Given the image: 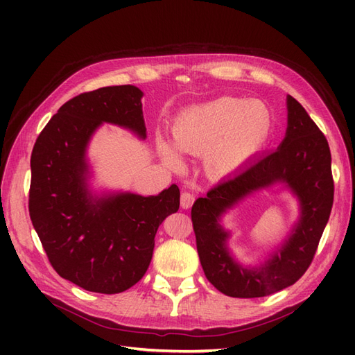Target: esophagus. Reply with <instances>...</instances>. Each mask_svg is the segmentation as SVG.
Here are the masks:
<instances>
[{
	"mask_svg": "<svg viewBox=\"0 0 355 355\" xmlns=\"http://www.w3.org/2000/svg\"><path fill=\"white\" fill-rule=\"evenodd\" d=\"M194 200H196V196L192 194V192L184 191L180 194V206L184 207V209H189L192 204H194Z\"/></svg>",
	"mask_w": 355,
	"mask_h": 355,
	"instance_id": "esophagus-1",
	"label": "esophagus"
}]
</instances>
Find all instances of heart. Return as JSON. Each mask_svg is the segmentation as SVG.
Wrapping results in <instances>:
<instances>
[{"instance_id": "heart-1", "label": "heart", "mask_w": 355, "mask_h": 355, "mask_svg": "<svg viewBox=\"0 0 355 355\" xmlns=\"http://www.w3.org/2000/svg\"><path fill=\"white\" fill-rule=\"evenodd\" d=\"M272 124V112L263 102L220 98L182 114L175 123L173 137L184 153H202L213 146L207 157L209 168L227 175L268 141ZM159 151L170 164H180L171 146L161 142Z\"/></svg>"}]
</instances>
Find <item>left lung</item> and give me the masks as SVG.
<instances>
[{"mask_svg": "<svg viewBox=\"0 0 355 355\" xmlns=\"http://www.w3.org/2000/svg\"><path fill=\"white\" fill-rule=\"evenodd\" d=\"M287 132L272 151L220 180L191 210L202 271L219 292L232 297H262L295 284L313 262L329 220L335 184L327 139L295 98H287ZM286 181L301 201L303 216L288 241L263 267L247 270L229 256L218 216L250 191Z\"/></svg>", "mask_w": 355, "mask_h": 355, "instance_id": "left-lung-1", "label": "left lung"}]
</instances>
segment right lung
<instances>
[{
    "label": "right lung",
    "mask_w": 355,
    "mask_h": 355,
    "mask_svg": "<svg viewBox=\"0 0 355 355\" xmlns=\"http://www.w3.org/2000/svg\"><path fill=\"white\" fill-rule=\"evenodd\" d=\"M141 98L135 85L75 96L50 118L32 149V225L55 271L89 292L121 293L141 280L158 227L179 210L176 185L155 197L118 194L94 201L85 188V146L101 123L146 136Z\"/></svg>",
    "instance_id": "add662e5"
}]
</instances>
